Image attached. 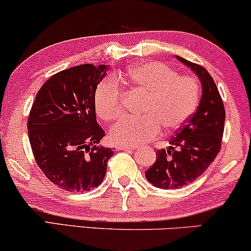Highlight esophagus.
I'll return each mask as SVG.
<instances>
[{"mask_svg": "<svg viewBox=\"0 0 251 251\" xmlns=\"http://www.w3.org/2000/svg\"><path fill=\"white\" fill-rule=\"evenodd\" d=\"M118 148L120 151H134L135 146H129V145H119Z\"/></svg>", "mask_w": 251, "mask_h": 251, "instance_id": "1", "label": "esophagus"}]
</instances>
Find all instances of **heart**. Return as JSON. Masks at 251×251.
Returning a JSON list of instances; mask_svg holds the SVG:
<instances>
[{"instance_id": "b5f03b06", "label": "heart", "mask_w": 251, "mask_h": 251, "mask_svg": "<svg viewBox=\"0 0 251 251\" xmlns=\"http://www.w3.org/2000/svg\"><path fill=\"white\" fill-rule=\"evenodd\" d=\"M124 80L146 96L141 118L126 117L111 128L116 144L135 146L153 140L161 127L168 133L179 129L193 115L201 97L198 81L178 74L161 62H146L129 68ZM122 87L115 77L98 85L95 93L97 115L112 122L122 113Z\"/></svg>"}]
</instances>
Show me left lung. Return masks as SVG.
<instances>
[{
  "label": "left lung",
  "mask_w": 251,
  "mask_h": 251,
  "mask_svg": "<svg viewBox=\"0 0 251 251\" xmlns=\"http://www.w3.org/2000/svg\"><path fill=\"white\" fill-rule=\"evenodd\" d=\"M176 59L198 76L201 96L196 112L170 139L169 147L156 151V161L145 174L149 183L164 190L188 185L207 169L220 151L226 118L210 73L178 55Z\"/></svg>",
  "instance_id": "left-lung-1"
}]
</instances>
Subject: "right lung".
<instances>
[{
    "label": "right lung",
    "mask_w": 251,
    "mask_h": 251,
    "mask_svg": "<svg viewBox=\"0 0 251 251\" xmlns=\"http://www.w3.org/2000/svg\"><path fill=\"white\" fill-rule=\"evenodd\" d=\"M109 66L90 63L61 71L38 91L27 129L33 156L50 182L71 192L97 188L115 151L100 145L95 93Z\"/></svg>",
    "instance_id": "right-lung-1"
}]
</instances>
